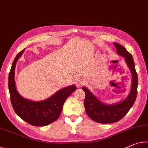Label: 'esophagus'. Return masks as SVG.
I'll return each mask as SVG.
<instances>
[{"label": "esophagus", "instance_id": "esophagus-1", "mask_svg": "<svg viewBox=\"0 0 148 148\" xmlns=\"http://www.w3.org/2000/svg\"><path fill=\"white\" fill-rule=\"evenodd\" d=\"M86 80L84 78H79L76 81V86L77 87H82L83 86H85L86 84Z\"/></svg>", "mask_w": 148, "mask_h": 148}]
</instances>
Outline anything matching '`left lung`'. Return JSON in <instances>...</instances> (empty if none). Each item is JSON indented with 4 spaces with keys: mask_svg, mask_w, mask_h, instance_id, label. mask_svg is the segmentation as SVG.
<instances>
[{
    "mask_svg": "<svg viewBox=\"0 0 148 148\" xmlns=\"http://www.w3.org/2000/svg\"><path fill=\"white\" fill-rule=\"evenodd\" d=\"M117 52L125 57V61L132 73V87L129 96L124 101L114 105H107L96 98L86 87L83 90L86 93L84 106L88 116L94 121L100 123H112L121 120L133 106L137 96L138 76L132 55L127 51L123 46L117 43H114Z\"/></svg>",
    "mask_w": 148,
    "mask_h": 148,
    "instance_id": "obj_1",
    "label": "left lung"
}]
</instances>
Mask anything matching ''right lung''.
<instances>
[{"label":"right lung","instance_id":"add662e5","mask_svg":"<svg viewBox=\"0 0 148 148\" xmlns=\"http://www.w3.org/2000/svg\"><path fill=\"white\" fill-rule=\"evenodd\" d=\"M23 51L24 49L17 55L9 73L8 88L11 103L16 114L25 121L33 126H46L59 118L65 101L76 91V87H65L43 101L34 102L24 99L17 91L14 80L16 62Z\"/></svg>","mask_w":148,"mask_h":148}]
</instances>
